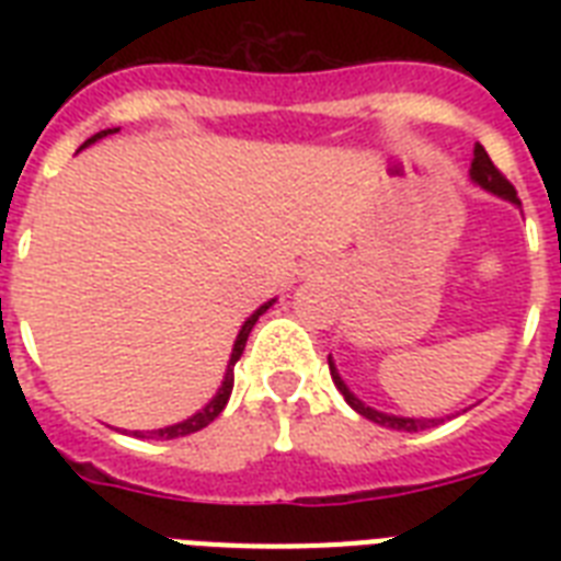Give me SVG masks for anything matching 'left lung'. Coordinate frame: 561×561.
I'll return each instance as SVG.
<instances>
[{"instance_id": "1", "label": "left lung", "mask_w": 561, "mask_h": 561, "mask_svg": "<svg viewBox=\"0 0 561 561\" xmlns=\"http://www.w3.org/2000/svg\"><path fill=\"white\" fill-rule=\"evenodd\" d=\"M469 178L474 186H480L483 192L495 194V197H501V201H510L513 206H522V201H518V194H515L513 183L501 174V171L492 165V160H489V153L483 145H474V160H471V169H469ZM329 369H332V381L334 387L341 390V396L346 399V404H350L355 413H360L364 419H369V422H375V425H383V427H392V431H404V434H416V431H425V427H434L439 425L443 419L439 416H396V413H383V410H375L369 408L367 401H360L355 392L346 387V381L341 378V373H337V367H334L332 355H329ZM469 410V408H466ZM462 410V413H466ZM460 416V413H457ZM451 419V416H445Z\"/></svg>"}]
</instances>
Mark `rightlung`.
Masks as SVG:
<instances>
[{"label": "right lung", "mask_w": 561, "mask_h": 561, "mask_svg": "<svg viewBox=\"0 0 561 561\" xmlns=\"http://www.w3.org/2000/svg\"><path fill=\"white\" fill-rule=\"evenodd\" d=\"M116 130H118V127H113V130H101V134L90 136V139H87V142H83L81 148H90L92 142H99V139H104V136H110V134H116ZM273 302H276V297L267 299L264 306L255 308L253 314H250L244 320V325L238 329L236 343H232V355H229V360H227V373H224V381H220L218 392H215V396H211V399L206 401V404H203V408L197 410V413H192V416L183 419V422H178V425L157 427V431H134V434L136 436H148V439H178V436L197 434V431H203V427L209 425V422H215V419L220 416V410L227 408L229 392H232V381H236V364H238V358L244 355L247 337H250V332H253V325L259 323V317H262L264 311H267V308L273 306Z\"/></svg>", "instance_id": "add662e5"}]
</instances>
